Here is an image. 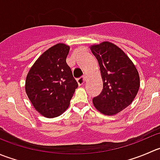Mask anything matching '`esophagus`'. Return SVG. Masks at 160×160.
I'll list each match as a JSON object with an SVG mask.
<instances>
[{"label":"esophagus","instance_id":"1","mask_svg":"<svg viewBox=\"0 0 160 160\" xmlns=\"http://www.w3.org/2000/svg\"><path fill=\"white\" fill-rule=\"evenodd\" d=\"M85 80H86V77H84V76H83V77H80V78H78L77 80V83H78L79 85H83V83H84Z\"/></svg>","mask_w":160,"mask_h":160}]
</instances>
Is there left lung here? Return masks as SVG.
Segmentation results:
<instances>
[{"instance_id":"8db88e82","label":"left lung","mask_w":160,"mask_h":160,"mask_svg":"<svg viewBox=\"0 0 160 160\" xmlns=\"http://www.w3.org/2000/svg\"><path fill=\"white\" fill-rule=\"evenodd\" d=\"M100 66L103 89L93 98L95 108L105 115H114L128 106L138 94L140 78L126 54L115 44L102 42L91 47Z\"/></svg>"}]
</instances>
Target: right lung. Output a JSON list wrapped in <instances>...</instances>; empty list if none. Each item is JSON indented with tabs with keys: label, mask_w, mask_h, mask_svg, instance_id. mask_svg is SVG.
Masks as SVG:
<instances>
[{
	"label": "right lung",
	"mask_w": 160,
	"mask_h": 160,
	"mask_svg": "<svg viewBox=\"0 0 160 160\" xmlns=\"http://www.w3.org/2000/svg\"><path fill=\"white\" fill-rule=\"evenodd\" d=\"M69 47L53 46L36 61L26 80V92L34 108L48 118L60 116L69 107L78 83L66 63Z\"/></svg>",
	"instance_id": "obj_1"
}]
</instances>
